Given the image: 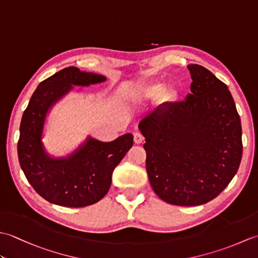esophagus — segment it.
<instances>
[{
    "label": "esophagus",
    "mask_w": 258,
    "mask_h": 258,
    "mask_svg": "<svg viewBox=\"0 0 258 258\" xmlns=\"http://www.w3.org/2000/svg\"><path fill=\"white\" fill-rule=\"evenodd\" d=\"M144 141V138H143V135H142L141 133H139V132H136V133H134V142L136 144H141L142 142Z\"/></svg>",
    "instance_id": "obj_1"
}]
</instances>
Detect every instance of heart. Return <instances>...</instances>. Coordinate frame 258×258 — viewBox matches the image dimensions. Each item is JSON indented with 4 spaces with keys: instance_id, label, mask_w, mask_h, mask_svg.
Listing matches in <instances>:
<instances>
[{
    "instance_id": "obj_1",
    "label": "heart",
    "mask_w": 258,
    "mask_h": 258,
    "mask_svg": "<svg viewBox=\"0 0 258 258\" xmlns=\"http://www.w3.org/2000/svg\"><path fill=\"white\" fill-rule=\"evenodd\" d=\"M163 90H164V85L162 83L156 82V83H151L149 85H146L143 90V94L147 97H156L161 94ZM165 95L174 98L176 96V93H175V91H167L165 93Z\"/></svg>"
}]
</instances>
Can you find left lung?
<instances>
[{
  "mask_svg": "<svg viewBox=\"0 0 258 258\" xmlns=\"http://www.w3.org/2000/svg\"><path fill=\"white\" fill-rule=\"evenodd\" d=\"M186 101L147 115L146 172L152 188L168 204L202 205L215 199L237 173L242 125L227 85L202 65H188Z\"/></svg>",
  "mask_w": 258,
  "mask_h": 258,
  "instance_id": "1",
  "label": "left lung"
}]
</instances>
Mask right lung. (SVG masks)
<instances>
[{"label": "right lung", "instance_id": "1", "mask_svg": "<svg viewBox=\"0 0 258 258\" xmlns=\"http://www.w3.org/2000/svg\"><path fill=\"white\" fill-rule=\"evenodd\" d=\"M106 79L70 67L42 81L33 93L20 126L18 155L25 177L38 195L52 204L84 207L101 201L112 183L117 164L133 146V135L109 143L89 139L75 154L53 160L43 150L41 136L45 115L72 85L87 86Z\"/></svg>", "mask_w": 258, "mask_h": 258}]
</instances>
